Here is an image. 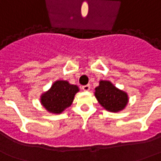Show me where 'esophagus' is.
I'll return each instance as SVG.
<instances>
[{
    "label": "esophagus",
    "mask_w": 161,
    "mask_h": 161,
    "mask_svg": "<svg viewBox=\"0 0 161 161\" xmlns=\"http://www.w3.org/2000/svg\"><path fill=\"white\" fill-rule=\"evenodd\" d=\"M82 89L84 90V92H88V91H90V89H91V86H90V84H86V85L82 86Z\"/></svg>",
    "instance_id": "34e87169"
}]
</instances>
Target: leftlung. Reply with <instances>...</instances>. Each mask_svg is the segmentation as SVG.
Returning <instances> with one entry per match:
<instances>
[{"label": "left lung", "mask_w": 161, "mask_h": 161, "mask_svg": "<svg viewBox=\"0 0 161 161\" xmlns=\"http://www.w3.org/2000/svg\"><path fill=\"white\" fill-rule=\"evenodd\" d=\"M95 96L105 110L112 112L123 110L128 103L127 93L116 88L110 81H100L95 89Z\"/></svg>", "instance_id": "1"}]
</instances>
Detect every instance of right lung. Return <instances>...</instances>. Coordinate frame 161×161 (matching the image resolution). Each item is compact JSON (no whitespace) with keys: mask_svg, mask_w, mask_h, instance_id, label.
Listing matches in <instances>:
<instances>
[{"mask_svg":"<svg viewBox=\"0 0 161 161\" xmlns=\"http://www.w3.org/2000/svg\"><path fill=\"white\" fill-rule=\"evenodd\" d=\"M79 91L77 85L69 84L67 81L55 82L48 92L41 97V103L49 112L61 113L72 104L75 94Z\"/></svg>","mask_w":161,"mask_h":161,"instance_id":"right-lung-1","label":"right lung"}]
</instances>
